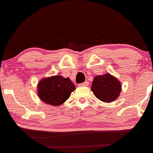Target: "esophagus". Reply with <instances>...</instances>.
<instances>
[{"label":"esophagus","instance_id":"34e87169","mask_svg":"<svg viewBox=\"0 0 153 153\" xmlns=\"http://www.w3.org/2000/svg\"><path fill=\"white\" fill-rule=\"evenodd\" d=\"M89 85V83H88V81H85L84 83H80V84L78 85H79V86L81 87V86H87V85Z\"/></svg>","mask_w":153,"mask_h":153}]
</instances>
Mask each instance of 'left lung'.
Masks as SVG:
<instances>
[{
	"instance_id": "8db88e82",
	"label": "left lung",
	"mask_w": 153,
	"mask_h": 153,
	"mask_svg": "<svg viewBox=\"0 0 153 153\" xmlns=\"http://www.w3.org/2000/svg\"><path fill=\"white\" fill-rule=\"evenodd\" d=\"M91 91L97 98L105 102H113L121 91L119 80L110 74L96 76L91 85Z\"/></svg>"
}]
</instances>
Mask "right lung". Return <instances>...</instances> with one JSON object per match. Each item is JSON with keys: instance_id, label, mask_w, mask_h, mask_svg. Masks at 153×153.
Segmentation results:
<instances>
[{"instance_id": "1", "label": "right lung", "mask_w": 153, "mask_h": 153, "mask_svg": "<svg viewBox=\"0 0 153 153\" xmlns=\"http://www.w3.org/2000/svg\"><path fill=\"white\" fill-rule=\"evenodd\" d=\"M75 89V85L68 78L56 75L41 80L38 83V94L46 104L58 106L66 101Z\"/></svg>"}]
</instances>
